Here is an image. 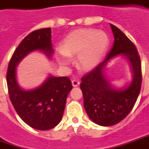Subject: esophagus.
<instances>
[{"mask_svg":"<svg viewBox=\"0 0 149 149\" xmlns=\"http://www.w3.org/2000/svg\"><path fill=\"white\" fill-rule=\"evenodd\" d=\"M72 85L74 87H77L79 85V80L78 79H74L72 80Z\"/></svg>","mask_w":149,"mask_h":149,"instance_id":"esophagus-1","label":"esophagus"}]
</instances>
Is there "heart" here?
I'll return each instance as SVG.
<instances>
[{"mask_svg": "<svg viewBox=\"0 0 149 149\" xmlns=\"http://www.w3.org/2000/svg\"><path fill=\"white\" fill-rule=\"evenodd\" d=\"M109 40L107 34L95 29H79L65 38L60 59L68 62L70 56H76L78 66L84 70L95 67L107 50Z\"/></svg>", "mask_w": 149, "mask_h": 149, "instance_id": "heart-1", "label": "heart"}]
</instances>
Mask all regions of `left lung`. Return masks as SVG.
<instances>
[{"mask_svg":"<svg viewBox=\"0 0 149 149\" xmlns=\"http://www.w3.org/2000/svg\"><path fill=\"white\" fill-rule=\"evenodd\" d=\"M114 36L106 58L81 79L80 88L84 106L88 117L95 123L109 127L124 119L135 105L142 84V70L135 45L117 26L110 24ZM117 55L125 56L131 63L133 78L127 88L115 89L104 78V68Z\"/></svg>","mask_w":149,"mask_h":149,"instance_id":"1","label":"left lung"}]
</instances>
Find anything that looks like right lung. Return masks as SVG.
<instances>
[{"instance_id": "add662e5", "label": "right lung", "mask_w": 149, "mask_h": 149, "mask_svg": "<svg viewBox=\"0 0 149 149\" xmlns=\"http://www.w3.org/2000/svg\"><path fill=\"white\" fill-rule=\"evenodd\" d=\"M36 50L52 57L51 28L34 31L22 40L9 62L6 80L11 103L21 119L34 129L47 131L61 122L66 98L73 87L68 77L52 75L35 89L26 91L18 86L17 65L27 54Z\"/></svg>"}]
</instances>
